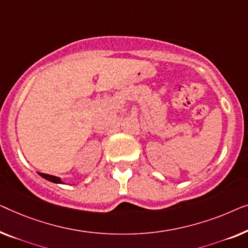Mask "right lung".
I'll list each match as a JSON object with an SVG mask.
<instances>
[{
  "label": "right lung",
  "mask_w": 248,
  "mask_h": 248,
  "mask_svg": "<svg viewBox=\"0 0 248 248\" xmlns=\"http://www.w3.org/2000/svg\"><path fill=\"white\" fill-rule=\"evenodd\" d=\"M41 177H44V179H46L47 181H50V182L53 183H57V184H65L62 182L61 177H57V176H54V175H50V174H45V173H38Z\"/></svg>",
  "instance_id": "obj_1"
}]
</instances>
